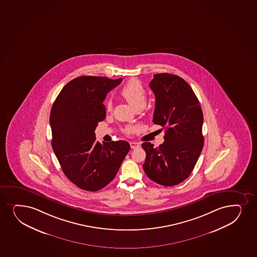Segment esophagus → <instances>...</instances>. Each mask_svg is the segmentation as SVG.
<instances>
[{
	"mask_svg": "<svg viewBox=\"0 0 257 257\" xmlns=\"http://www.w3.org/2000/svg\"><path fill=\"white\" fill-rule=\"evenodd\" d=\"M131 148L132 149H136L139 148V146H140V144L139 143L137 142H131Z\"/></svg>",
	"mask_w": 257,
	"mask_h": 257,
	"instance_id": "esophagus-1",
	"label": "esophagus"
}]
</instances>
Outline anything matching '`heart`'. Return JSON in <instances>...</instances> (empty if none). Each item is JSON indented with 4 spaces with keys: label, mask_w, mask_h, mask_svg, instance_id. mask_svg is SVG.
<instances>
[{
    "label": "heart",
    "mask_w": 257,
    "mask_h": 257,
    "mask_svg": "<svg viewBox=\"0 0 257 257\" xmlns=\"http://www.w3.org/2000/svg\"><path fill=\"white\" fill-rule=\"evenodd\" d=\"M120 94L135 110L144 108L147 102V93L141 82L136 79H133L130 82H127L121 89ZM105 106L107 112H111L112 109V100H106ZM132 131L133 127H126L124 129L125 133H131Z\"/></svg>",
    "instance_id": "1"
}]
</instances>
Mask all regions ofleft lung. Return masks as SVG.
Returning <instances> with one entry per match:
<instances>
[{
  "mask_svg": "<svg viewBox=\"0 0 257 257\" xmlns=\"http://www.w3.org/2000/svg\"><path fill=\"white\" fill-rule=\"evenodd\" d=\"M150 87L156 97L153 123L166 131L164 142L157 148L143 143V168L157 184L175 186L190 175L202 151V110L193 89L180 76L156 74Z\"/></svg>",
  "mask_w": 257,
  "mask_h": 257,
  "instance_id": "8db88e82",
  "label": "left lung"
}]
</instances>
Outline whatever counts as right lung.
Returning a JSON list of instances; mask_svg holds the SVG:
<instances>
[{
    "label": "right lung",
    "instance_id": "add662e5",
    "mask_svg": "<svg viewBox=\"0 0 257 257\" xmlns=\"http://www.w3.org/2000/svg\"><path fill=\"white\" fill-rule=\"evenodd\" d=\"M122 79L82 76L73 79L53 103L50 124L52 149L63 172L83 190L95 192L114 179L130 151L124 140L97 142L94 131L106 118L103 101Z\"/></svg>",
    "mask_w": 257,
    "mask_h": 257
}]
</instances>
